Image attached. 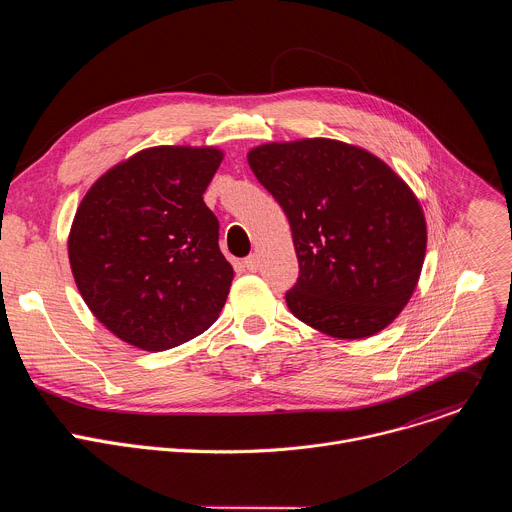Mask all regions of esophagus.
<instances>
[{
    "mask_svg": "<svg viewBox=\"0 0 512 512\" xmlns=\"http://www.w3.org/2000/svg\"><path fill=\"white\" fill-rule=\"evenodd\" d=\"M243 265L249 269V271H257L259 269V257L257 255H249L245 261H243Z\"/></svg>",
    "mask_w": 512,
    "mask_h": 512,
    "instance_id": "esophagus-1",
    "label": "esophagus"
}]
</instances>
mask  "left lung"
<instances>
[{"label":"left lung","instance_id":"8db88e82","mask_svg":"<svg viewBox=\"0 0 512 512\" xmlns=\"http://www.w3.org/2000/svg\"><path fill=\"white\" fill-rule=\"evenodd\" d=\"M283 208L300 263L289 312L340 340L369 338L405 308L425 259V216L411 188L356 145L312 137L247 156Z\"/></svg>","mask_w":512,"mask_h":512}]
</instances>
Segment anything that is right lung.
I'll return each instance as SVG.
<instances>
[{
	"mask_svg": "<svg viewBox=\"0 0 512 512\" xmlns=\"http://www.w3.org/2000/svg\"><path fill=\"white\" fill-rule=\"evenodd\" d=\"M221 162L216 148L158 145L113 166L81 200L70 269L89 310L123 342L168 350L223 310L235 271L202 198Z\"/></svg>",
	"mask_w": 512,
	"mask_h": 512,
	"instance_id": "right-lung-1",
	"label": "right lung"
}]
</instances>
